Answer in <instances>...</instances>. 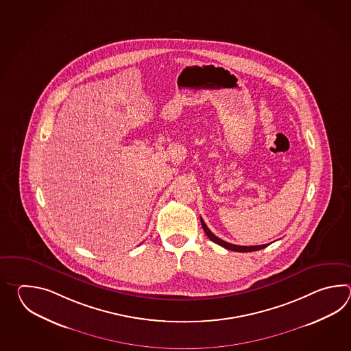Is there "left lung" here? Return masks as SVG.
<instances>
[{
	"label": "left lung",
	"mask_w": 351,
	"mask_h": 351,
	"mask_svg": "<svg viewBox=\"0 0 351 351\" xmlns=\"http://www.w3.org/2000/svg\"><path fill=\"white\" fill-rule=\"evenodd\" d=\"M201 223L203 230H204L206 234L208 236V239L210 241H213L217 245L224 247L227 250H231V251H236V252H254V251H258V250H262V248H265V247H267L269 245V243H267V245H260V246H237V245H232V243H228V242H226L223 239H218L216 234H213L212 232L209 231L207 224L204 223V221L202 218Z\"/></svg>",
	"instance_id": "8db88e82"
}]
</instances>
